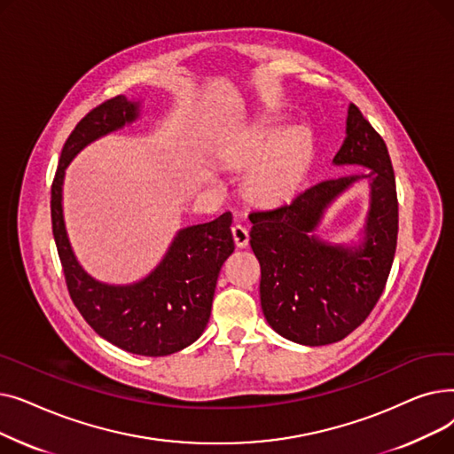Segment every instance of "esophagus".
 <instances>
[{
  "label": "esophagus",
  "instance_id": "obj_1",
  "mask_svg": "<svg viewBox=\"0 0 454 454\" xmlns=\"http://www.w3.org/2000/svg\"><path fill=\"white\" fill-rule=\"evenodd\" d=\"M231 233H233V241H235L237 248H245L248 245L250 235H248V230L243 224H233Z\"/></svg>",
  "mask_w": 454,
  "mask_h": 454
}]
</instances>
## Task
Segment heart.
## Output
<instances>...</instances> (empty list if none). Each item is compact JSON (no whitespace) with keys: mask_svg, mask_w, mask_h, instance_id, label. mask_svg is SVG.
Returning <instances> with one entry per match:
<instances>
[{"mask_svg":"<svg viewBox=\"0 0 454 454\" xmlns=\"http://www.w3.org/2000/svg\"><path fill=\"white\" fill-rule=\"evenodd\" d=\"M276 127L267 125L257 129L248 143L241 163L252 161L267 147ZM311 153V136L303 127H293L281 132L267 153L245 178V193L255 202H276L289 193L300 176Z\"/></svg>","mask_w":454,"mask_h":454,"instance_id":"obj_1","label":"heart"}]
</instances>
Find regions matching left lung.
<instances>
[{"mask_svg": "<svg viewBox=\"0 0 454 454\" xmlns=\"http://www.w3.org/2000/svg\"><path fill=\"white\" fill-rule=\"evenodd\" d=\"M337 165H364L368 175L322 180L289 202L255 209L250 245L261 265V307L281 337L303 346H325L359 327L385 291L397 247L399 204L385 139L355 105ZM372 180L367 243L359 251L320 244L308 237L323 207L353 181Z\"/></svg>", "mask_w": 454, "mask_h": 454, "instance_id": "obj_1", "label": "left lung"}]
</instances>
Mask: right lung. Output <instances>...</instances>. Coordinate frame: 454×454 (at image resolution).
<instances>
[{
	"instance_id": "right-lung-1",
	"label": "right lung",
	"mask_w": 454,
	"mask_h": 454,
	"mask_svg": "<svg viewBox=\"0 0 454 454\" xmlns=\"http://www.w3.org/2000/svg\"><path fill=\"white\" fill-rule=\"evenodd\" d=\"M136 115L137 105L115 95L77 123L64 143L51 184V223L69 296L90 327L125 351L165 356L193 344L209 320L221 267L233 252L231 213L180 230L160 267L129 287L103 285L81 269L62 219L66 165L90 141L121 129Z\"/></svg>"
}]
</instances>
